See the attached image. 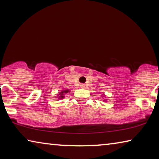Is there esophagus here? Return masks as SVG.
Here are the masks:
<instances>
[{
	"mask_svg": "<svg viewBox=\"0 0 159 159\" xmlns=\"http://www.w3.org/2000/svg\"><path fill=\"white\" fill-rule=\"evenodd\" d=\"M80 88H84L85 87V85L84 84H80Z\"/></svg>",
	"mask_w": 159,
	"mask_h": 159,
	"instance_id": "34e87169",
	"label": "esophagus"
}]
</instances>
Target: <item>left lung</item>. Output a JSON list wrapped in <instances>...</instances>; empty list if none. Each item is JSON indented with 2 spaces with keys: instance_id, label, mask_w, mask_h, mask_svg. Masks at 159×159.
Instances as JSON below:
<instances>
[{
  "instance_id": "obj_1",
  "label": "left lung",
  "mask_w": 159,
  "mask_h": 159,
  "mask_svg": "<svg viewBox=\"0 0 159 159\" xmlns=\"http://www.w3.org/2000/svg\"><path fill=\"white\" fill-rule=\"evenodd\" d=\"M105 97H106V95H102V98H105ZM104 102H107V100H104Z\"/></svg>"
}]
</instances>
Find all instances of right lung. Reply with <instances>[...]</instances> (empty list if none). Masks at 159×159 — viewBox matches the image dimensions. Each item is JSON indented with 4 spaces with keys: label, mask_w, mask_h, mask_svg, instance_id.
I'll return each mask as SVG.
<instances>
[{
    "label": "right lung",
    "mask_w": 159,
    "mask_h": 159,
    "mask_svg": "<svg viewBox=\"0 0 159 159\" xmlns=\"http://www.w3.org/2000/svg\"><path fill=\"white\" fill-rule=\"evenodd\" d=\"M70 91H69V89H66V90H61V92H60L58 94H57V98H58L59 99H63L64 97V94H66V93H69Z\"/></svg>",
    "instance_id": "obj_1"
}]
</instances>
